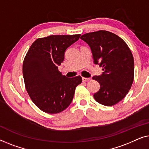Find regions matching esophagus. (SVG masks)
I'll return each instance as SVG.
<instances>
[{"mask_svg": "<svg viewBox=\"0 0 149 149\" xmlns=\"http://www.w3.org/2000/svg\"><path fill=\"white\" fill-rule=\"evenodd\" d=\"M91 78H90V77H82L83 81H87L91 80Z\"/></svg>", "mask_w": 149, "mask_h": 149, "instance_id": "1", "label": "esophagus"}]
</instances>
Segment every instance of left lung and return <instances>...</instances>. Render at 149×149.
Returning <instances> with one entry per match:
<instances>
[{"mask_svg": "<svg viewBox=\"0 0 149 149\" xmlns=\"http://www.w3.org/2000/svg\"><path fill=\"white\" fill-rule=\"evenodd\" d=\"M80 38L89 45L94 63L103 71L93 77L100 86L94 98L103 105H114L126 96L133 83L134 62L130 49L120 37L108 31L87 33Z\"/></svg>", "mask_w": 149, "mask_h": 149, "instance_id": "obj_1", "label": "left lung"}]
</instances>
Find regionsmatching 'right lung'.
I'll return each instance as SVG.
<instances>
[{"mask_svg":"<svg viewBox=\"0 0 149 149\" xmlns=\"http://www.w3.org/2000/svg\"><path fill=\"white\" fill-rule=\"evenodd\" d=\"M80 34L52 35L33 42L23 63V75L29 96L36 105L48 113H58L72 102L81 77L72 78L58 70L65 52Z\"/></svg>","mask_w":149,"mask_h":149,"instance_id":"obj_1","label":"right lung"}]
</instances>
